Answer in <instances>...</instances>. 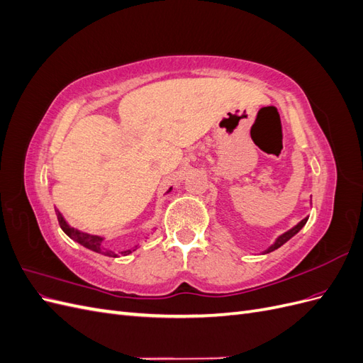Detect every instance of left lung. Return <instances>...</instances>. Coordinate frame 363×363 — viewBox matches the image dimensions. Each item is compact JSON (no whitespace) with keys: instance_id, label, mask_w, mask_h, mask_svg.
<instances>
[{"instance_id":"obj_1","label":"left lung","mask_w":363,"mask_h":363,"mask_svg":"<svg viewBox=\"0 0 363 363\" xmlns=\"http://www.w3.org/2000/svg\"><path fill=\"white\" fill-rule=\"evenodd\" d=\"M307 219H309V216H306L304 219H301V221L296 224V225H294L291 230H288V232H284L283 235H280L276 240H274V244L272 245H269L265 251H263V255H267V252H271V251H274V250H277V248H280L283 244H286L288 240L292 238V236H295L296 233L300 232V230L306 225V223H307Z\"/></svg>"}]
</instances>
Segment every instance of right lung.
<instances>
[{"label": "right lung", "instance_id": "obj_1", "mask_svg": "<svg viewBox=\"0 0 363 363\" xmlns=\"http://www.w3.org/2000/svg\"><path fill=\"white\" fill-rule=\"evenodd\" d=\"M171 191H172V188H169L167 194H169ZM54 211H56L57 221H59V224H60V228L65 232V235H68L72 240H75L77 244L83 245V247L87 248V250L95 251V252H100V255H104V256H108V257H119V256L131 255V252H133V251L138 248V245H135V247H131V248H125V250H123V251L116 252L115 250L107 247V244H106L107 239H106L104 236L91 235V233H86V232H82V230H77V228L71 227V225L67 223V219H65L63 215L60 213L59 208L54 207Z\"/></svg>", "mask_w": 363, "mask_h": 363}]
</instances>
